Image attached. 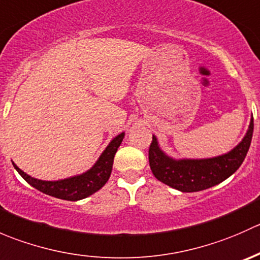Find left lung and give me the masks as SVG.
<instances>
[{
    "label": "left lung",
    "instance_id": "left-lung-1",
    "mask_svg": "<svg viewBox=\"0 0 260 260\" xmlns=\"http://www.w3.org/2000/svg\"><path fill=\"white\" fill-rule=\"evenodd\" d=\"M254 120L242 142L221 156L204 159H174L159 148L157 138L152 137L148 159L152 174L157 180L182 192L206 190L232 176L243 164L253 137Z\"/></svg>",
    "mask_w": 260,
    "mask_h": 260
}]
</instances>
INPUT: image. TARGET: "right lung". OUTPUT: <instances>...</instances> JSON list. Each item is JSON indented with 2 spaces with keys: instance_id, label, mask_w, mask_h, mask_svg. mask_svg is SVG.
<instances>
[{
  "instance_id": "right-lung-1",
  "label": "right lung",
  "mask_w": 260,
  "mask_h": 260,
  "mask_svg": "<svg viewBox=\"0 0 260 260\" xmlns=\"http://www.w3.org/2000/svg\"><path fill=\"white\" fill-rule=\"evenodd\" d=\"M123 138H124V133L118 135L111 141V143L104 149L98 161L90 170H88L84 174L78 175V176L69 177V179L59 181L38 180L25 174L14 162H12V165L26 182L30 183L32 187L38 188L41 192L52 196V198L61 199V200L78 201L93 195L94 192L101 190L106 185V182L111 177L114 154L118 147L122 143Z\"/></svg>"
}]
</instances>
